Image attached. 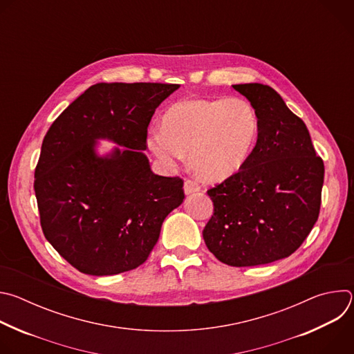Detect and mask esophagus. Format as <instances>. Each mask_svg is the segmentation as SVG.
<instances>
[{
  "instance_id": "1",
  "label": "esophagus",
  "mask_w": 354,
  "mask_h": 354,
  "mask_svg": "<svg viewBox=\"0 0 354 354\" xmlns=\"http://www.w3.org/2000/svg\"><path fill=\"white\" fill-rule=\"evenodd\" d=\"M200 189H201V187L198 186V183L194 182V180H190V179H187V180L185 182V185H183V190H185L186 194H192V193L200 192Z\"/></svg>"
}]
</instances>
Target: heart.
<instances>
[{"label": "heart", "mask_w": 354, "mask_h": 354, "mask_svg": "<svg viewBox=\"0 0 354 354\" xmlns=\"http://www.w3.org/2000/svg\"><path fill=\"white\" fill-rule=\"evenodd\" d=\"M259 119L243 97L185 99L149 131L147 147L162 167L175 169L189 154L192 171L206 182L238 174L257 144Z\"/></svg>", "instance_id": "1"}]
</instances>
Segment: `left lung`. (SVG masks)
Instances as JSON below:
<instances>
[{
  "label": "left lung",
  "instance_id": "obj_1",
  "mask_svg": "<svg viewBox=\"0 0 354 354\" xmlns=\"http://www.w3.org/2000/svg\"><path fill=\"white\" fill-rule=\"evenodd\" d=\"M232 88L255 108L259 133L242 169L207 192L214 213L203 239L225 265H268L290 257L311 232L325 168L306 123L272 86Z\"/></svg>",
  "mask_w": 354,
  "mask_h": 354
}]
</instances>
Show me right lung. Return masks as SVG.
<instances>
[{
	"instance_id": "obj_1",
	"label": "right lung",
	"mask_w": 354,
	"mask_h": 354,
	"mask_svg": "<svg viewBox=\"0 0 354 354\" xmlns=\"http://www.w3.org/2000/svg\"><path fill=\"white\" fill-rule=\"evenodd\" d=\"M178 84L99 82L44 136L35 193L46 239L75 269L119 274L142 265L165 217L182 205L183 182L151 171L147 129ZM117 145L104 155L98 141Z\"/></svg>"
}]
</instances>
